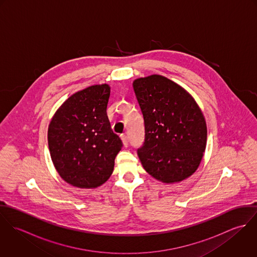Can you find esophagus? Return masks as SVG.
I'll return each mask as SVG.
<instances>
[{
    "mask_svg": "<svg viewBox=\"0 0 257 257\" xmlns=\"http://www.w3.org/2000/svg\"><path fill=\"white\" fill-rule=\"evenodd\" d=\"M121 141H122V144H123V146L125 147H127L128 146V138H127V136L126 135H121Z\"/></svg>",
    "mask_w": 257,
    "mask_h": 257,
    "instance_id": "34e87169",
    "label": "esophagus"
}]
</instances>
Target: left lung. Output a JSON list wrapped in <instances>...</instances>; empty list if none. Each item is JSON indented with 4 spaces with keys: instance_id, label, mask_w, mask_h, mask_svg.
<instances>
[{
    "instance_id": "obj_1",
    "label": "left lung",
    "mask_w": 257,
    "mask_h": 257,
    "mask_svg": "<svg viewBox=\"0 0 257 257\" xmlns=\"http://www.w3.org/2000/svg\"><path fill=\"white\" fill-rule=\"evenodd\" d=\"M145 120L138 149L148 174L163 183L180 182L198 168L207 144L204 114L181 86L160 75L133 83Z\"/></svg>"
}]
</instances>
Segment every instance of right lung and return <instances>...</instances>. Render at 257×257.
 I'll list each match as a JSON object with an SVG mask.
<instances>
[{
	"label": "right lung",
	"mask_w": 257,
	"mask_h": 257,
	"mask_svg": "<svg viewBox=\"0 0 257 257\" xmlns=\"http://www.w3.org/2000/svg\"><path fill=\"white\" fill-rule=\"evenodd\" d=\"M110 88L90 86L69 97L48 126V147L54 167L67 183L97 188L110 178L122 143L107 114Z\"/></svg>",
	"instance_id": "add662e5"
}]
</instances>
